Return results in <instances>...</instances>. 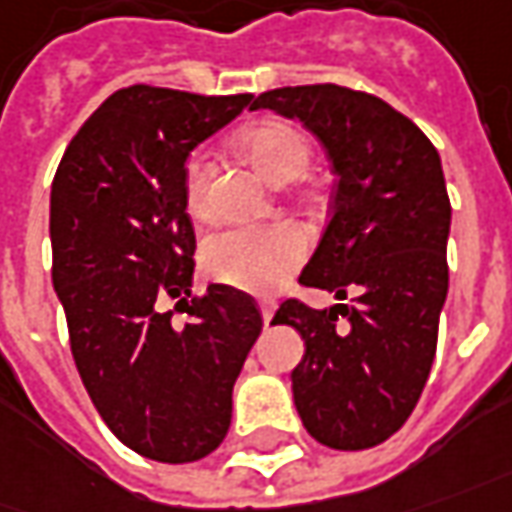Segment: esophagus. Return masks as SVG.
I'll use <instances>...</instances> for the list:
<instances>
[{"label":"esophagus","mask_w":512,"mask_h":512,"mask_svg":"<svg viewBox=\"0 0 512 512\" xmlns=\"http://www.w3.org/2000/svg\"><path fill=\"white\" fill-rule=\"evenodd\" d=\"M257 305H260V314H263V322L269 325L271 314H274V300H269V297H263V300L257 302Z\"/></svg>","instance_id":"esophagus-1"}]
</instances>
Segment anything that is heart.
Returning <instances> with one entry per match:
<instances>
[{
  "label": "heart",
  "instance_id": "b5f03b06",
  "mask_svg": "<svg viewBox=\"0 0 512 512\" xmlns=\"http://www.w3.org/2000/svg\"><path fill=\"white\" fill-rule=\"evenodd\" d=\"M238 148L269 182L283 184L305 173L311 162V145L294 125L257 123L238 134ZM212 162L204 151L190 154L184 162L182 190L184 207L190 215H207L210 210ZM308 255V238L294 224H255V227H227L212 232L201 246V266L218 283L269 294Z\"/></svg>",
  "mask_w": 512,
  "mask_h": 512
}]
</instances>
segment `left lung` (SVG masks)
I'll use <instances>...</instances> for the list:
<instances>
[{"label":"left lung","instance_id":"8db88e82","mask_svg":"<svg viewBox=\"0 0 512 512\" xmlns=\"http://www.w3.org/2000/svg\"><path fill=\"white\" fill-rule=\"evenodd\" d=\"M252 109L300 120L336 173L333 215L300 283L350 305L316 311L291 297L271 319L305 339L291 373L297 412L322 446L373 448L409 420L437 353L451 227L440 154L381 97L336 83L271 89Z\"/></svg>","mask_w":512,"mask_h":512}]
</instances>
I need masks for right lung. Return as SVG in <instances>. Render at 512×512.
<instances>
[{
  "mask_svg": "<svg viewBox=\"0 0 512 512\" xmlns=\"http://www.w3.org/2000/svg\"><path fill=\"white\" fill-rule=\"evenodd\" d=\"M249 100L125 86L81 125L52 179V285L75 367L114 437L148 460L196 462L224 443L235 378L263 330L257 302L232 285L187 302L184 162ZM170 299L188 308L184 329L164 311Z\"/></svg>",
  "mask_w": 512,
  "mask_h": 512,
  "instance_id": "1",
  "label": "right lung"
}]
</instances>
